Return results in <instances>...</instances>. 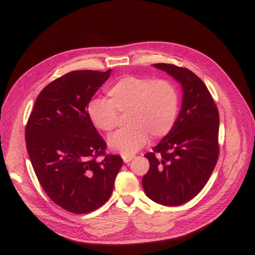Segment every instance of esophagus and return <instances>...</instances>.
<instances>
[{
  "label": "esophagus",
  "instance_id": "obj_1",
  "mask_svg": "<svg viewBox=\"0 0 255 255\" xmlns=\"http://www.w3.org/2000/svg\"><path fill=\"white\" fill-rule=\"evenodd\" d=\"M122 157H123L124 162H125V163H128V162H130V161H131L132 158L134 157V156H133V155H123Z\"/></svg>",
  "mask_w": 255,
  "mask_h": 255
}]
</instances>
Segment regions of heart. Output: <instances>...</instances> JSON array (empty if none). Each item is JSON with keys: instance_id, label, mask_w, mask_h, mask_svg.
Listing matches in <instances>:
<instances>
[{"instance_id": "obj_1", "label": "heart", "mask_w": 255, "mask_h": 255, "mask_svg": "<svg viewBox=\"0 0 255 255\" xmlns=\"http://www.w3.org/2000/svg\"><path fill=\"white\" fill-rule=\"evenodd\" d=\"M109 100L94 98L88 116L98 130L110 133L119 124V114L127 113L129 127L110 137L115 152L131 155L149 140L165 137L175 126L179 113V94L170 82L135 75L119 78L106 90Z\"/></svg>"}]
</instances>
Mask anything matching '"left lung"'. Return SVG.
<instances>
[{"instance_id": "obj_1", "label": "left lung", "mask_w": 255, "mask_h": 255, "mask_svg": "<svg viewBox=\"0 0 255 255\" xmlns=\"http://www.w3.org/2000/svg\"><path fill=\"white\" fill-rule=\"evenodd\" d=\"M182 85L183 102L175 126L153 152L143 190L153 202L176 207L196 196L207 184L219 157V113L211 93L191 70L154 64Z\"/></svg>"}]
</instances>
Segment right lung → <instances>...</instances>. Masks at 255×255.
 Segmentation results:
<instances>
[{
	"label": "right lung",
	"mask_w": 255,
	"mask_h": 255,
	"mask_svg": "<svg viewBox=\"0 0 255 255\" xmlns=\"http://www.w3.org/2000/svg\"><path fill=\"white\" fill-rule=\"evenodd\" d=\"M111 72L76 70L55 79L38 95L25 126L26 150L40 185L71 213L103 206L123 165L122 157L106 154V142L88 116V103Z\"/></svg>",
	"instance_id": "obj_1"
}]
</instances>
